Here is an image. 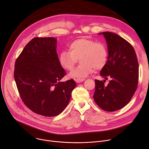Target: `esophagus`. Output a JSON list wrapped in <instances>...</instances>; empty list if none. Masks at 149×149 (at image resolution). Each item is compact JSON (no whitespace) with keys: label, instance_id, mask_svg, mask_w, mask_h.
<instances>
[{"label":"esophagus","instance_id":"1","mask_svg":"<svg viewBox=\"0 0 149 149\" xmlns=\"http://www.w3.org/2000/svg\"><path fill=\"white\" fill-rule=\"evenodd\" d=\"M75 81L77 82V83H81V82H82L85 81V79H81V78H77V79H75Z\"/></svg>","mask_w":149,"mask_h":149}]
</instances>
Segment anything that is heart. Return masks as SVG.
Listing matches in <instances>:
<instances>
[{"mask_svg": "<svg viewBox=\"0 0 149 149\" xmlns=\"http://www.w3.org/2000/svg\"><path fill=\"white\" fill-rule=\"evenodd\" d=\"M69 51L63 50L59 56L61 66L68 70L73 69L79 60V66L70 73L71 77H85L92 73L95 68L101 69L107 60V49L104 43L94 40L79 39L68 45Z\"/></svg>", "mask_w": 149, "mask_h": 149, "instance_id": "1", "label": "heart"}]
</instances>
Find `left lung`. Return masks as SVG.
<instances>
[{"instance_id": "obj_1", "label": "left lung", "mask_w": 149, "mask_h": 149, "mask_svg": "<svg viewBox=\"0 0 149 149\" xmlns=\"http://www.w3.org/2000/svg\"><path fill=\"white\" fill-rule=\"evenodd\" d=\"M107 45V61L100 72L106 82L95 80L93 95L96 104L107 111L118 110L127 105L133 97L138 86L139 63L132 46L116 33L102 32Z\"/></svg>"}]
</instances>
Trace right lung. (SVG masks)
Returning <instances> with one entry per match:
<instances>
[{"label":"right lung","instance_id":"obj_1","mask_svg":"<svg viewBox=\"0 0 149 149\" xmlns=\"http://www.w3.org/2000/svg\"><path fill=\"white\" fill-rule=\"evenodd\" d=\"M56 41L54 38H33L15 64L14 78L22 101L33 112L47 117L65 109L76 85L73 79L60 81L66 73L56 53Z\"/></svg>","mask_w":149,"mask_h":149}]
</instances>
